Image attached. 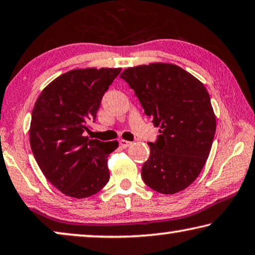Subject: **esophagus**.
I'll return each instance as SVG.
<instances>
[{
	"instance_id": "obj_1",
	"label": "esophagus",
	"mask_w": 255,
	"mask_h": 255,
	"mask_svg": "<svg viewBox=\"0 0 255 255\" xmlns=\"http://www.w3.org/2000/svg\"><path fill=\"white\" fill-rule=\"evenodd\" d=\"M120 143H121V146H122L123 148H128V147H130L131 144H132L131 141H128V140H121Z\"/></svg>"
}]
</instances>
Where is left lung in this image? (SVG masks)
<instances>
[{"mask_svg": "<svg viewBox=\"0 0 255 255\" xmlns=\"http://www.w3.org/2000/svg\"><path fill=\"white\" fill-rule=\"evenodd\" d=\"M121 77L159 128L141 168L144 183L165 195L186 189L204 167L217 128L204 84L179 66L163 62L127 68Z\"/></svg>", "mask_w": 255, "mask_h": 255, "instance_id": "8db88e82", "label": "left lung"}]
</instances>
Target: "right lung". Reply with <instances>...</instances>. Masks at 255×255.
<instances>
[{
	"instance_id": "obj_1",
	"label": "right lung",
	"mask_w": 255,
	"mask_h": 255,
	"mask_svg": "<svg viewBox=\"0 0 255 255\" xmlns=\"http://www.w3.org/2000/svg\"><path fill=\"white\" fill-rule=\"evenodd\" d=\"M120 73L121 68L69 70L44 88L35 103L30 148L45 178L69 197H90L109 181L108 156L119 142L83 134Z\"/></svg>"
}]
</instances>
